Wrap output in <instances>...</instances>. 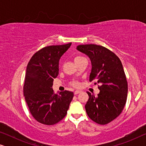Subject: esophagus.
<instances>
[{"instance_id": "34e87169", "label": "esophagus", "mask_w": 146, "mask_h": 146, "mask_svg": "<svg viewBox=\"0 0 146 146\" xmlns=\"http://www.w3.org/2000/svg\"><path fill=\"white\" fill-rule=\"evenodd\" d=\"M80 92H81V91H80V90H76V91L74 92V95L78 94H80Z\"/></svg>"}]
</instances>
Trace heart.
<instances>
[{
    "label": "heart",
    "instance_id": "heart-1",
    "mask_svg": "<svg viewBox=\"0 0 146 146\" xmlns=\"http://www.w3.org/2000/svg\"><path fill=\"white\" fill-rule=\"evenodd\" d=\"M84 58L82 57V56H75L74 58V62H78L80 60H81L82 59ZM72 86H73L74 87H78L80 86V83L78 82H72Z\"/></svg>",
    "mask_w": 146,
    "mask_h": 146
}]
</instances>
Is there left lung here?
<instances>
[{
    "label": "left lung",
    "instance_id": "left-lung-1",
    "mask_svg": "<svg viewBox=\"0 0 146 146\" xmlns=\"http://www.w3.org/2000/svg\"><path fill=\"white\" fill-rule=\"evenodd\" d=\"M77 50L91 60L90 82L101 84L97 96L87 92L89 99L86 111L94 122L107 124L120 114L126 103L127 82L122 64L113 52L102 46L82 44Z\"/></svg>",
    "mask_w": 146,
    "mask_h": 146
}]
</instances>
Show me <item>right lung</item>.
<instances>
[{
	"instance_id": "right-lung-1",
	"label": "right lung",
	"mask_w": 146,
	"mask_h": 146,
	"mask_svg": "<svg viewBox=\"0 0 146 146\" xmlns=\"http://www.w3.org/2000/svg\"><path fill=\"white\" fill-rule=\"evenodd\" d=\"M71 42L49 46L36 52L27 67L23 88L29 110L36 120L54 125L66 116L74 93L65 90L59 94L52 88L59 71V60L70 47Z\"/></svg>"
}]
</instances>
